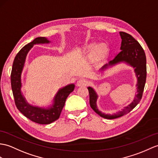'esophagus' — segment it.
Masks as SVG:
<instances>
[{"label": "esophagus", "mask_w": 158, "mask_h": 158, "mask_svg": "<svg viewBox=\"0 0 158 158\" xmlns=\"http://www.w3.org/2000/svg\"><path fill=\"white\" fill-rule=\"evenodd\" d=\"M87 84V81L86 79H80L77 81V85L78 87L86 85Z\"/></svg>", "instance_id": "obj_1"}]
</instances>
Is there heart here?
I'll return each mask as SVG.
<instances>
[{
	"label": "heart",
	"mask_w": 158,
	"mask_h": 158,
	"mask_svg": "<svg viewBox=\"0 0 158 158\" xmlns=\"http://www.w3.org/2000/svg\"><path fill=\"white\" fill-rule=\"evenodd\" d=\"M108 51L109 48L106 43L91 42L83 46L79 50V53L88 59L97 60L104 58L108 54Z\"/></svg>",
	"instance_id": "heart-1"
}]
</instances>
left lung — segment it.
I'll return each mask as SVG.
<instances>
[{"label":"left lung","instance_id":"obj_1","mask_svg":"<svg viewBox=\"0 0 158 158\" xmlns=\"http://www.w3.org/2000/svg\"><path fill=\"white\" fill-rule=\"evenodd\" d=\"M119 34L122 40L120 48L121 52L116 54L112 60H110L108 62V63H106L103 67H102L98 71L103 73L120 64H124L133 68L137 78V94L135 95L133 100L129 104L124 106L121 110L112 114H106L100 111L98 108L97 100L98 95L96 90L90 86L88 87L87 89L89 94L91 108L98 115L106 119L119 118L131 111L141 101L146 81V56L143 49L137 40L130 34L123 31H120Z\"/></svg>","mask_w":158,"mask_h":158}]
</instances>
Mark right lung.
I'll return each mask as SVG.
<instances>
[{
	"mask_svg": "<svg viewBox=\"0 0 158 158\" xmlns=\"http://www.w3.org/2000/svg\"><path fill=\"white\" fill-rule=\"evenodd\" d=\"M50 42L46 37H38L22 48L15 58L10 75L13 94L17 109L29 120L41 124H50L59 118L66 100L75 87L74 83H71L60 88L52 98L51 103L46 106L32 105L24 97L21 91V75L27 54L34 45L47 44Z\"/></svg>",
	"mask_w": 158,
	"mask_h": 158,
	"instance_id": "obj_1",
	"label": "right lung"
}]
</instances>
